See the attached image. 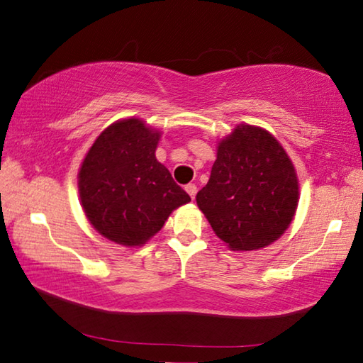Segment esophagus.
Here are the masks:
<instances>
[{
  "instance_id": "esophagus-1",
  "label": "esophagus",
  "mask_w": 363,
  "mask_h": 363,
  "mask_svg": "<svg viewBox=\"0 0 363 363\" xmlns=\"http://www.w3.org/2000/svg\"><path fill=\"white\" fill-rule=\"evenodd\" d=\"M185 189H186V193L191 196V199H194V196H196V193H198V186L194 185V183H188V185L185 186Z\"/></svg>"
}]
</instances>
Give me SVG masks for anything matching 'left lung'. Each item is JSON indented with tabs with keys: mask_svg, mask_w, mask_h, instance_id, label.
I'll return each instance as SVG.
<instances>
[{
	"mask_svg": "<svg viewBox=\"0 0 363 363\" xmlns=\"http://www.w3.org/2000/svg\"><path fill=\"white\" fill-rule=\"evenodd\" d=\"M196 201L231 250L262 249L281 238L294 220V164L269 132L240 124L218 143L211 178Z\"/></svg>",
	"mask_w": 363,
	"mask_h": 363,
	"instance_id": "8db88e82",
	"label": "left lung"
}]
</instances>
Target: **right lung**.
<instances>
[{
    "instance_id": "add662e5",
    "label": "right lung",
    "mask_w": 363,
    "mask_h": 363,
    "mask_svg": "<svg viewBox=\"0 0 363 363\" xmlns=\"http://www.w3.org/2000/svg\"><path fill=\"white\" fill-rule=\"evenodd\" d=\"M159 132L137 118L100 133L78 175L81 204L101 236L142 245L161 230L172 211L191 201L155 152Z\"/></svg>"
}]
</instances>
